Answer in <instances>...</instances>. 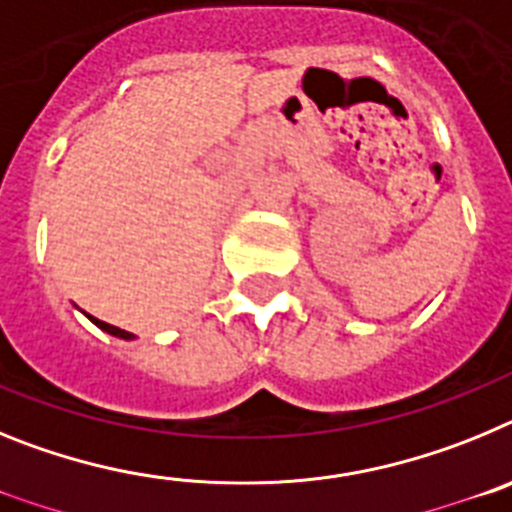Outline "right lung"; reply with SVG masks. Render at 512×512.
<instances>
[{
  "mask_svg": "<svg viewBox=\"0 0 512 512\" xmlns=\"http://www.w3.org/2000/svg\"><path fill=\"white\" fill-rule=\"evenodd\" d=\"M89 318H92V315H89ZM92 323H97L99 328L107 330V333H112V336H117V338H133V336H130V333H128V330H120V328H115V325L102 323V320H97V318H92Z\"/></svg>",
  "mask_w": 512,
  "mask_h": 512,
  "instance_id": "right-lung-1",
  "label": "right lung"
}]
</instances>
